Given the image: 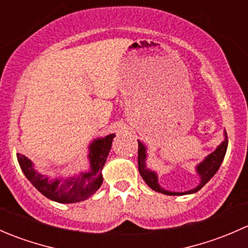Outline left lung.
Returning <instances> with one entry per match:
<instances>
[{
  "label": "left lung",
  "mask_w": 248,
  "mask_h": 248,
  "mask_svg": "<svg viewBox=\"0 0 248 248\" xmlns=\"http://www.w3.org/2000/svg\"><path fill=\"white\" fill-rule=\"evenodd\" d=\"M138 145V167H139V172L141 175V177L144 179V181L146 182L147 186L150 187L154 191L159 192V193L167 194V196H185V194H192L198 192L199 189L202 188L207 182L210 181L212 176L216 174L217 170L221 167L222 162H223L224 156H226L227 147H228V137H227V132L224 131V140L216 147L214 152L209 155V156L205 157L202 159V162L196 167L197 174L201 177V181L197 187H194L193 189H189L186 192H170L167 191V189L162 188L161 185L158 184V176L154 170L149 169L146 167V146L142 144L141 141H139Z\"/></svg>",
  "instance_id": "1"
}]
</instances>
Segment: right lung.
<instances>
[{
  "label": "right lung",
  "instance_id": "right-lung-1",
  "mask_svg": "<svg viewBox=\"0 0 248 248\" xmlns=\"http://www.w3.org/2000/svg\"><path fill=\"white\" fill-rule=\"evenodd\" d=\"M115 134H109L104 138H97L89 146L90 169L71 177H55L41 174L34 169L31 159L25 155L16 154L17 162L22 172L30 182L41 192L43 196L61 204L78 202L91 197L103 182L102 169L106 164L111 142Z\"/></svg>",
  "mask_w": 248,
  "mask_h": 248
}]
</instances>
